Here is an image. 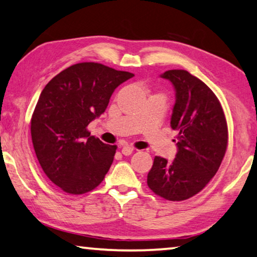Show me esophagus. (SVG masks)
<instances>
[{"label": "esophagus", "mask_w": 257, "mask_h": 257, "mask_svg": "<svg viewBox=\"0 0 257 257\" xmlns=\"http://www.w3.org/2000/svg\"><path fill=\"white\" fill-rule=\"evenodd\" d=\"M133 151H134V149L132 148V146L125 145V146H123V148H122L121 152H122V154H123V156H130V154L133 153Z\"/></svg>", "instance_id": "esophagus-1"}]
</instances>
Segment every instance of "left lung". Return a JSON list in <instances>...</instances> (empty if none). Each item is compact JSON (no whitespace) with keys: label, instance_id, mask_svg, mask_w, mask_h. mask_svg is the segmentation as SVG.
<instances>
[{"label":"left lung","instance_id":"left-lung-1","mask_svg":"<svg viewBox=\"0 0 257 257\" xmlns=\"http://www.w3.org/2000/svg\"><path fill=\"white\" fill-rule=\"evenodd\" d=\"M176 91L170 125L177 130V153L172 162L156 157L148 185L159 197L182 201L193 197L217 173L227 148V124L222 105L208 85L184 70L161 74Z\"/></svg>","mask_w":257,"mask_h":257}]
</instances>
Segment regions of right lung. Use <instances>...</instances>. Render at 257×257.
<instances>
[{
  "instance_id": "1",
  "label": "right lung",
  "mask_w": 257,
  "mask_h": 257,
  "mask_svg": "<svg viewBox=\"0 0 257 257\" xmlns=\"http://www.w3.org/2000/svg\"><path fill=\"white\" fill-rule=\"evenodd\" d=\"M98 63H79L49 81L31 120L36 158L54 184L83 194L103 182L116 145L90 136L88 124L106 109L116 87L133 77Z\"/></svg>"
}]
</instances>
